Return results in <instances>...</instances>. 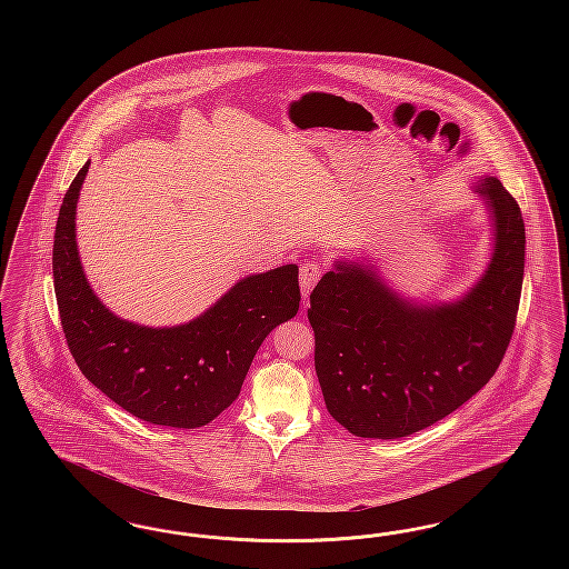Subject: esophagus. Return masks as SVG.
Listing matches in <instances>:
<instances>
[{"label": "esophagus", "instance_id": "1", "mask_svg": "<svg viewBox=\"0 0 569 569\" xmlns=\"http://www.w3.org/2000/svg\"><path fill=\"white\" fill-rule=\"evenodd\" d=\"M320 277H322V267L316 260H309L300 267V292H302L305 302H307L309 292L313 290V286L320 281Z\"/></svg>", "mask_w": 569, "mask_h": 569}]
</instances>
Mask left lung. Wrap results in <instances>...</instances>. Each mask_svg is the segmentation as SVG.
Segmentation results:
<instances>
[{
	"label": "left lung",
	"instance_id": "8db88e82",
	"mask_svg": "<svg viewBox=\"0 0 569 569\" xmlns=\"http://www.w3.org/2000/svg\"><path fill=\"white\" fill-rule=\"evenodd\" d=\"M495 226L482 279L455 302L416 305L376 267L339 260L311 292L326 409L356 437L418 433L469 401L510 346L525 274V221L499 179L478 181Z\"/></svg>",
	"mask_w": 569,
	"mask_h": 569
}]
</instances>
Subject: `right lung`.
Returning a JSON list of instances; mask_svg holds the SVG:
<instances>
[{"instance_id": "1", "label": "right lung", "mask_w": 569, "mask_h": 569, "mask_svg": "<svg viewBox=\"0 0 569 569\" xmlns=\"http://www.w3.org/2000/svg\"><path fill=\"white\" fill-rule=\"evenodd\" d=\"M89 163L63 196L53 243L61 328L82 376L136 418L198 429L239 397L251 360L300 302L297 264L249 274L188 325L149 328L117 318L93 295L77 247V202Z\"/></svg>"}]
</instances>
